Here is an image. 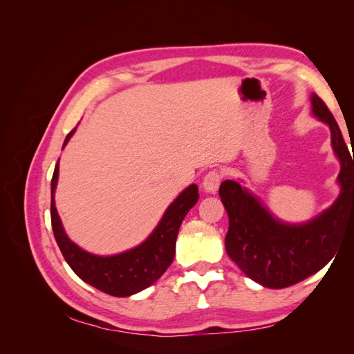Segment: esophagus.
I'll return each mask as SVG.
<instances>
[{"label":"esophagus","mask_w":354,"mask_h":354,"mask_svg":"<svg viewBox=\"0 0 354 354\" xmlns=\"http://www.w3.org/2000/svg\"><path fill=\"white\" fill-rule=\"evenodd\" d=\"M221 178H223L221 171H218V169L209 171V173L202 180L203 190L208 192V194H216V192L218 190L220 183H221Z\"/></svg>","instance_id":"1"}]
</instances>
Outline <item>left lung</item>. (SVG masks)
Returning <instances> with one entry per match:
<instances>
[{
  "label": "left lung",
  "instance_id": "obj_1",
  "mask_svg": "<svg viewBox=\"0 0 354 354\" xmlns=\"http://www.w3.org/2000/svg\"><path fill=\"white\" fill-rule=\"evenodd\" d=\"M310 100L313 115L329 127L341 162V194L328 209L307 223L288 224L238 181L226 180L218 189L229 216L226 251L246 276L266 288L291 286L324 269L337 252L346 224L354 220V158L325 102L315 93Z\"/></svg>",
  "mask_w": 354,
  "mask_h": 354
}]
</instances>
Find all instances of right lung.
Wrapping results in <instances>:
<instances>
[{
    "label": "right lung",
    "mask_w": 354,
    "mask_h": 354,
    "mask_svg": "<svg viewBox=\"0 0 354 354\" xmlns=\"http://www.w3.org/2000/svg\"><path fill=\"white\" fill-rule=\"evenodd\" d=\"M77 128L66 136L63 147ZM59 178V160L51 178V226L56 242L71 269L84 282L113 297H130L155 283L174 260L176 239L181 221L199 199L198 186L190 185L174 199L143 243L116 255H94L73 243L63 230L55 205V192Z\"/></svg>",
    "instance_id": "1"
}]
</instances>
